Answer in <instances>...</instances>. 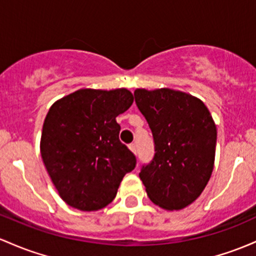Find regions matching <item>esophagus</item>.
<instances>
[{"mask_svg":"<svg viewBox=\"0 0 256 256\" xmlns=\"http://www.w3.org/2000/svg\"><path fill=\"white\" fill-rule=\"evenodd\" d=\"M128 148H130V150L134 154H136V153H137V148H136V144H134V143H132V144H130V146H128Z\"/></svg>","mask_w":256,"mask_h":256,"instance_id":"1","label":"esophagus"}]
</instances>
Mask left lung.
I'll list each match as a JSON object with an SVG mask.
<instances>
[{"mask_svg": "<svg viewBox=\"0 0 256 256\" xmlns=\"http://www.w3.org/2000/svg\"><path fill=\"white\" fill-rule=\"evenodd\" d=\"M153 134L156 154L140 178L156 206L181 210L202 194L214 169L216 125L199 98L171 88L134 92Z\"/></svg>", "mask_w": 256, "mask_h": 256, "instance_id": "8db88e82", "label": "left lung"}]
</instances>
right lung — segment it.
<instances>
[{
  "instance_id": "right-lung-1",
  "label": "right lung",
  "mask_w": 256,
  "mask_h": 256,
  "mask_svg": "<svg viewBox=\"0 0 256 256\" xmlns=\"http://www.w3.org/2000/svg\"><path fill=\"white\" fill-rule=\"evenodd\" d=\"M134 103L128 90L81 88L50 108L40 150L56 190L70 206L96 212L113 202L136 156L119 140L116 116Z\"/></svg>"
}]
</instances>
